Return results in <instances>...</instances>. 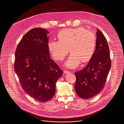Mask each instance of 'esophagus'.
<instances>
[{"instance_id": "obj_1", "label": "esophagus", "mask_w": 124, "mask_h": 124, "mask_svg": "<svg viewBox=\"0 0 124 124\" xmlns=\"http://www.w3.org/2000/svg\"><path fill=\"white\" fill-rule=\"evenodd\" d=\"M64 73H65V74H68V73H70V71H68L67 70H64Z\"/></svg>"}]
</instances>
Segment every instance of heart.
<instances>
[{
    "label": "heart",
    "mask_w": 124,
    "mask_h": 124,
    "mask_svg": "<svg viewBox=\"0 0 124 124\" xmlns=\"http://www.w3.org/2000/svg\"><path fill=\"white\" fill-rule=\"evenodd\" d=\"M58 37L59 41H49L48 49L52 56L58 61L63 60L70 49L71 54L65 63L67 67H77L81 61L87 62L92 56L96 45V38L93 33L82 27L66 28L59 32Z\"/></svg>",
    "instance_id": "1"
}]
</instances>
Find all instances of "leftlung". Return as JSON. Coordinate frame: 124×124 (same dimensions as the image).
I'll return each instance as SVG.
<instances>
[{"label":"left lung","mask_w":124,"mask_h":124,"mask_svg":"<svg viewBox=\"0 0 124 124\" xmlns=\"http://www.w3.org/2000/svg\"><path fill=\"white\" fill-rule=\"evenodd\" d=\"M96 46L88 65L75 74V89L81 98L89 99L101 92L110 70L111 63L108 45L104 34L97 29Z\"/></svg>","instance_id":"obj_1"}]
</instances>
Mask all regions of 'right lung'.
<instances>
[{"instance_id": "right-lung-1", "label": "right lung", "mask_w": 124, "mask_h": 124, "mask_svg": "<svg viewBox=\"0 0 124 124\" xmlns=\"http://www.w3.org/2000/svg\"><path fill=\"white\" fill-rule=\"evenodd\" d=\"M49 33L45 29H32L23 36L15 53V71L23 89L42 102L54 97L57 81L63 73L51 59L48 47Z\"/></svg>"}]
</instances>
